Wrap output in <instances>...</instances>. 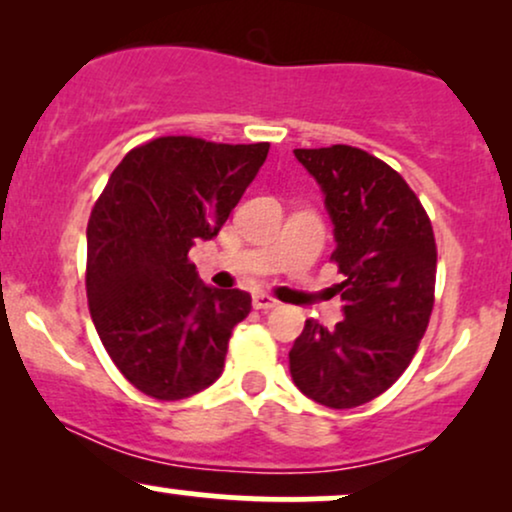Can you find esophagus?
<instances>
[{
    "label": "esophagus",
    "instance_id": "34e87169",
    "mask_svg": "<svg viewBox=\"0 0 512 512\" xmlns=\"http://www.w3.org/2000/svg\"><path fill=\"white\" fill-rule=\"evenodd\" d=\"M252 305H255L257 310H272L279 305V301L272 296H267V293H255V296H252Z\"/></svg>",
    "mask_w": 512,
    "mask_h": 512
}]
</instances>
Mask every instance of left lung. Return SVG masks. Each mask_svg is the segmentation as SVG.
I'll return each mask as SVG.
<instances>
[{
	"label": "left lung",
	"instance_id": "left-lung-1",
	"mask_svg": "<svg viewBox=\"0 0 512 512\" xmlns=\"http://www.w3.org/2000/svg\"><path fill=\"white\" fill-rule=\"evenodd\" d=\"M293 154L325 195L344 320L332 330L305 320L291 378L317 404L354 409L383 395L416 354L433 310L436 238L419 197L380 158L344 144Z\"/></svg>",
	"mask_w": 512,
	"mask_h": 512
}]
</instances>
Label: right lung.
<instances>
[{
	"instance_id": "1",
	"label": "right lung",
	"mask_w": 512,
	"mask_h": 512,
	"mask_svg": "<svg viewBox=\"0 0 512 512\" xmlns=\"http://www.w3.org/2000/svg\"><path fill=\"white\" fill-rule=\"evenodd\" d=\"M267 154V142L158 137L129 151L98 197L86 228L88 310L144 395L175 402L221 375L252 298L204 284L187 252L221 231Z\"/></svg>"
}]
</instances>
